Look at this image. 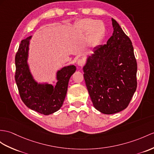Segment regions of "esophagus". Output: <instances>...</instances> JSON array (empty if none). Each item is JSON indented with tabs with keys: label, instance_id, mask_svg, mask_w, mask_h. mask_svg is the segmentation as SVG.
<instances>
[{
	"label": "esophagus",
	"instance_id": "obj_1",
	"mask_svg": "<svg viewBox=\"0 0 154 154\" xmlns=\"http://www.w3.org/2000/svg\"><path fill=\"white\" fill-rule=\"evenodd\" d=\"M77 64H78V66H84V64H85V61H84V59H79V60H78V61Z\"/></svg>",
	"mask_w": 154,
	"mask_h": 154
}]
</instances>
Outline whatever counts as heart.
<instances>
[{
	"label": "heart",
	"instance_id": "b5f03b06",
	"mask_svg": "<svg viewBox=\"0 0 154 154\" xmlns=\"http://www.w3.org/2000/svg\"><path fill=\"white\" fill-rule=\"evenodd\" d=\"M76 31L80 35H88L87 46L91 49L98 47L106 36V27L103 22L91 18H84L78 21Z\"/></svg>",
	"mask_w": 154,
	"mask_h": 154
}]
</instances>
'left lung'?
Returning a JSON list of instances; mask_svg holds the SVG:
<instances>
[{
	"label": "left lung",
	"mask_w": 154,
	"mask_h": 154,
	"mask_svg": "<svg viewBox=\"0 0 154 154\" xmlns=\"http://www.w3.org/2000/svg\"><path fill=\"white\" fill-rule=\"evenodd\" d=\"M106 44L94 48L83 67L86 87L97 110L113 114L125 109L137 86V64L131 40L112 18Z\"/></svg>",
	"instance_id": "8db88e82"
}]
</instances>
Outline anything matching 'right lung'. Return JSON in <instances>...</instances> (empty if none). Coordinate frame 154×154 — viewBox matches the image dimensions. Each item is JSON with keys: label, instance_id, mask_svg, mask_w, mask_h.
Instances as JSON below:
<instances>
[{"label": "right lung", "instance_id": "right-lung-1", "mask_svg": "<svg viewBox=\"0 0 154 154\" xmlns=\"http://www.w3.org/2000/svg\"><path fill=\"white\" fill-rule=\"evenodd\" d=\"M32 36H29L22 40L19 46L15 58V80L21 99L25 105L40 114L50 115L62 106L69 79L76 68L74 65H70L57 70L55 85L48 82L38 83L34 78L28 63L30 40Z\"/></svg>", "mask_w": 154, "mask_h": 154}]
</instances>
